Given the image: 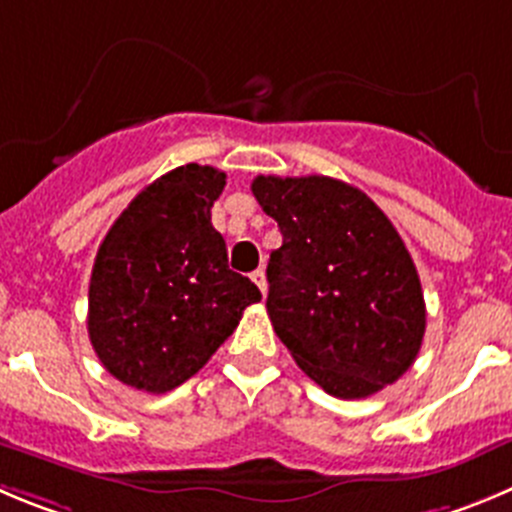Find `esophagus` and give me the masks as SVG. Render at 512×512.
Returning <instances> with one entry per match:
<instances>
[{
	"label": "esophagus",
	"mask_w": 512,
	"mask_h": 512,
	"mask_svg": "<svg viewBox=\"0 0 512 512\" xmlns=\"http://www.w3.org/2000/svg\"><path fill=\"white\" fill-rule=\"evenodd\" d=\"M252 283L260 288L262 295H267V278H265V270H262V267H260V270L252 272Z\"/></svg>",
	"instance_id": "obj_1"
}]
</instances>
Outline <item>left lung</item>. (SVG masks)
<instances>
[{
	"mask_svg": "<svg viewBox=\"0 0 512 512\" xmlns=\"http://www.w3.org/2000/svg\"><path fill=\"white\" fill-rule=\"evenodd\" d=\"M252 194L283 234L267 313L295 364L338 399L394 384L422 348L427 310L389 217L331 176H257Z\"/></svg>",
	"mask_w": 512,
	"mask_h": 512,
	"instance_id": "left-lung-1",
	"label": "left lung"
}]
</instances>
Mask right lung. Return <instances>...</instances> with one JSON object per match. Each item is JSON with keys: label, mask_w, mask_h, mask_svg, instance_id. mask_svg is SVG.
<instances>
[{"label": "right lung", "mask_w": 512, "mask_h": 512, "mask_svg": "<svg viewBox=\"0 0 512 512\" xmlns=\"http://www.w3.org/2000/svg\"><path fill=\"white\" fill-rule=\"evenodd\" d=\"M214 166L169 171L123 209L95 255L88 336L111 376L166 394L232 336L257 285L227 265L212 207L227 184Z\"/></svg>", "instance_id": "obj_1"}]
</instances>
